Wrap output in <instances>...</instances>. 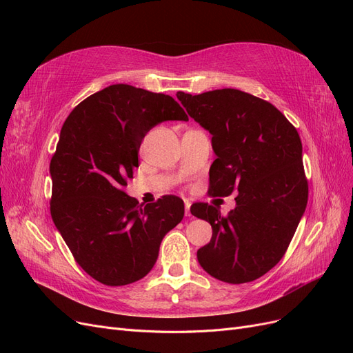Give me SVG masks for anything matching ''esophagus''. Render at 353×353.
Returning a JSON list of instances; mask_svg holds the SVG:
<instances>
[{"mask_svg":"<svg viewBox=\"0 0 353 353\" xmlns=\"http://www.w3.org/2000/svg\"><path fill=\"white\" fill-rule=\"evenodd\" d=\"M185 214H186V217H190V203L188 201L185 202Z\"/></svg>","mask_w":353,"mask_h":353,"instance_id":"esophagus-1","label":"esophagus"}]
</instances>
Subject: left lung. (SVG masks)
<instances>
[{"instance_id": "obj_1", "label": "left lung", "mask_w": 353, "mask_h": 353, "mask_svg": "<svg viewBox=\"0 0 353 353\" xmlns=\"http://www.w3.org/2000/svg\"><path fill=\"white\" fill-rule=\"evenodd\" d=\"M177 99L212 134L210 193L237 192L225 217L205 202L190 207L212 227L199 264L225 283L254 281L283 258L308 202L299 133L274 105L239 89L177 92Z\"/></svg>"}]
</instances>
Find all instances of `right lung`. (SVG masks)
<instances>
[{
	"instance_id": "add662e5",
	"label": "right lung",
	"mask_w": 353,
	"mask_h": 353,
	"mask_svg": "<svg viewBox=\"0 0 353 353\" xmlns=\"http://www.w3.org/2000/svg\"><path fill=\"white\" fill-rule=\"evenodd\" d=\"M168 120H189L172 97L119 83L83 99L61 128L50 164L51 217L76 263L107 286L145 277L185 215L177 196L143 205L123 190L145 134Z\"/></svg>"
}]
</instances>
